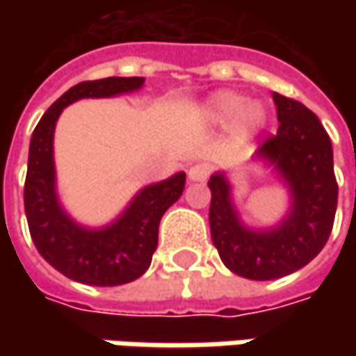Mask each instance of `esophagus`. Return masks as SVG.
Segmentation results:
<instances>
[{
	"instance_id": "esophagus-1",
	"label": "esophagus",
	"mask_w": 356,
	"mask_h": 356,
	"mask_svg": "<svg viewBox=\"0 0 356 356\" xmlns=\"http://www.w3.org/2000/svg\"><path fill=\"white\" fill-rule=\"evenodd\" d=\"M210 166L208 164H194L190 170H188V178L192 182H206L210 178Z\"/></svg>"
}]
</instances>
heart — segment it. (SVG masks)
I'll use <instances>...</instances> for the list:
<instances>
[{
	"label": "heart",
	"mask_w": 356,
	"mask_h": 356,
	"mask_svg": "<svg viewBox=\"0 0 356 356\" xmlns=\"http://www.w3.org/2000/svg\"><path fill=\"white\" fill-rule=\"evenodd\" d=\"M206 117L213 124H232L238 134H253L266 120V113L257 103H250L243 95L220 90L206 103Z\"/></svg>",
	"instance_id": "b5f03b06"
}]
</instances>
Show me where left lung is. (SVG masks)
Segmentation results:
<instances>
[{"label": "left lung", "mask_w": 356, "mask_h": 356, "mask_svg": "<svg viewBox=\"0 0 356 356\" xmlns=\"http://www.w3.org/2000/svg\"><path fill=\"white\" fill-rule=\"evenodd\" d=\"M280 129L255 152L291 192V210L280 226L250 229L239 222L224 174L210 178V229L224 266L241 277L277 280L305 267L331 236L337 212L333 146L321 120L305 104L273 92Z\"/></svg>", "instance_id": "left-lung-1"}]
</instances>
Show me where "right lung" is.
<instances>
[{"label": "right lung", "instance_id": "1", "mask_svg": "<svg viewBox=\"0 0 356 356\" xmlns=\"http://www.w3.org/2000/svg\"><path fill=\"white\" fill-rule=\"evenodd\" d=\"M143 76L83 81L49 106L35 127L23 188L29 234L43 259L69 280L113 287L138 280L150 267L164 212L182 196L186 174L143 188L113 224L99 229L79 226L61 208L55 190L53 132L65 106L79 99H103L138 90Z\"/></svg>", "mask_w": 356, "mask_h": 356}]
</instances>
